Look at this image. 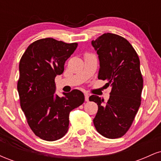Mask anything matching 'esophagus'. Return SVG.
Returning <instances> with one entry per match:
<instances>
[{
    "mask_svg": "<svg viewBox=\"0 0 161 161\" xmlns=\"http://www.w3.org/2000/svg\"><path fill=\"white\" fill-rule=\"evenodd\" d=\"M85 100H86L87 102L89 101V95H88V94H85Z\"/></svg>",
    "mask_w": 161,
    "mask_h": 161,
    "instance_id": "34e87169",
    "label": "esophagus"
}]
</instances>
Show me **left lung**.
I'll return each instance as SVG.
<instances>
[{"mask_svg": "<svg viewBox=\"0 0 161 161\" xmlns=\"http://www.w3.org/2000/svg\"><path fill=\"white\" fill-rule=\"evenodd\" d=\"M92 45L98 54V79L108 80L106 85L112 87L107 103L97 95L89 97L98 106L94 125L104 137L120 138L130 128L141 105L143 78L139 58L128 41L116 34L104 33Z\"/></svg>", "mask_w": 161, "mask_h": 161, "instance_id": "obj_1", "label": "left lung"}]
</instances>
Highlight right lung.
Wrapping results in <instances>:
<instances>
[{
  "mask_svg": "<svg viewBox=\"0 0 161 161\" xmlns=\"http://www.w3.org/2000/svg\"><path fill=\"white\" fill-rule=\"evenodd\" d=\"M77 46L42 38L32 42L20 59L17 82L20 106L32 132L45 141L65 136L70 111L84 103L85 96L79 90L64 93V97L54 94L55 77L62 74L66 60Z\"/></svg>",
  "mask_w": 161,
  "mask_h": 161,
  "instance_id": "obj_1",
  "label": "right lung"
}]
</instances>
